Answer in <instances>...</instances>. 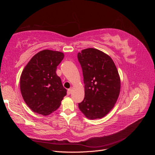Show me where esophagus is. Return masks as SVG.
I'll return each mask as SVG.
<instances>
[{"label":"esophagus","instance_id":"1","mask_svg":"<svg viewBox=\"0 0 155 155\" xmlns=\"http://www.w3.org/2000/svg\"><path fill=\"white\" fill-rule=\"evenodd\" d=\"M72 88H69L68 90L67 91V94L68 95H70V94L72 93Z\"/></svg>","mask_w":155,"mask_h":155}]
</instances>
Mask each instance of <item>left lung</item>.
<instances>
[{
  "label": "left lung",
  "mask_w": 155,
  "mask_h": 155,
  "mask_svg": "<svg viewBox=\"0 0 155 155\" xmlns=\"http://www.w3.org/2000/svg\"><path fill=\"white\" fill-rule=\"evenodd\" d=\"M85 83V97L79 109L87 118L100 119L113 109L120 95L121 81L109 55L89 48L78 54Z\"/></svg>",
  "instance_id": "1"
}]
</instances>
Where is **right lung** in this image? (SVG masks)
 <instances>
[{
    "label": "right lung",
    "instance_id": "obj_1",
    "mask_svg": "<svg viewBox=\"0 0 155 155\" xmlns=\"http://www.w3.org/2000/svg\"><path fill=\"white\" fill-rule=\"evenodd\" d=\"M64 56L61 51H40L22 70L20 78L22 96L30 109L37 114L47 116L52 113L67 95V89L56 74Z\"/></svg>",
    "mask_w": 155,
    "mask_h": 155
}]
</instances>
